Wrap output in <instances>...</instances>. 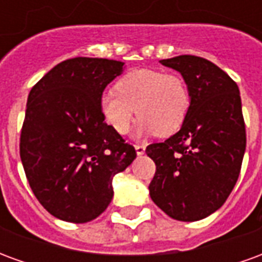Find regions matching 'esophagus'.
Wrapping results in <instances>:
<instances>
[{
  "label": "esophagus",
  "mask_w": 262,
  "mask_h": 262,
  "mask_svg": "<svg viewBox=\"0 0 262 262\" xmlns=\"http://www.w3.org/2000/svg\"><path fill=\"white\" fill-rule=\"evenodd\" d=\"M135 150H136L137 156H143V154L146 153V147H144L143 144H136V146H135Z\"/></svg>",
  "instance_id": "esophagus-1"
}]
</instances>
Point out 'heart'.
<instances>
[{
  "mask_svg": "<svg viewBox=\"0 0 262 262\" xmlns=\"http://www.w3.org/2000/svg\"><path fill=\"white\" fill-rule=\"evenodd\" d=\"M191 106V92L180 74H165L153 69L133 70L101 95L99 109L103 119L116 133L125 135L137 114L135 135L156 133L170 136L181 129Z\"/></svg>",
  "mask_w": 262,
  "mask_h": 262,
  "instance_id": "b5f03b06",
  "label": "heart"
}]
</instances>
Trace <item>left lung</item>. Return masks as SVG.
I'll return each instance as SVG.
<instances>
[{
  "instance_id": "left-lung-1",
  "label": "left lung",
  "mask_w": 262,
  "mask_h": 262,
  "mask_svg": "<svg viewBox=\"0 0 262 262\" xmlns=\"http://www.w3.org/2000/svg\"><path fill=\"white\" fill-rule=\"evenodd\" d=\"M160 63L187 81L191 106L174 136L146 148L157 168L150 198L172 219L196 222L226 202L240 174L246 151L240 91L202 57L182 54Z\"/></svg>"
}]
</instances>
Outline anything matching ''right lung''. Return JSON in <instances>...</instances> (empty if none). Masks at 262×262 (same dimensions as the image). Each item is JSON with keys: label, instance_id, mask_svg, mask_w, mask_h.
Listing matches in <instances>:
<instances>
[{"label": "right lung", "instance_id": "add662e5", "mask_svg": "<svg viewBox=\"0 0 262 262\" xmlns=\"http://www.w3.org/2000/svg\"><path fill=\"white\" fill-rule=\"evenodd\" d=\"M125 63L66 60L31 90L20 133V160L32 191L54 217L86 223L114 198L112 180L136 150L105 123L99 99Z\"/></svg>", "mask_w": 262, "mask_h": 262}]
</instances>
